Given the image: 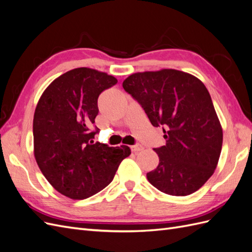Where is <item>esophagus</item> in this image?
<instances>
[{"instance_id": "obj_1", "label": "esophagus", "mask_w": 252, "mask_h": 252, "mask_svg": "<svg viewBox=\"0 0 252 252\" xmlns=\"http://www.w3.org/2000/svg\"><path fill=\"white\" fill-rule=\"evenodd\" d=\"M130 148H131V151H132V152H138V151H142V150L144 149V147L142 146V145H140V144L132 145V146H131Z\"/></svg>"}]
</instances>
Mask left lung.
Returning a JSON list of instances; mask_svg holds the SVG:
<instances>
[{
	"instance_id": "8db88e82",
	"label": "left lung",
	"mask_w": 252,
	"mask_h": 252,
	"mask_svg": "<svg viewBox=\"0 0 252 252\" xmlns=\"http://www.w3.org/2000/svg\"><path fill=\"white\" fill-rule=\"evenodd\" d=\"M123 88L165 133V146L155 148L158 165L147 173L150 184L177 196L199 190L215 172L223 144L222 126L202 81L162 69L132 73Z\"/></svg>"
}]
</instances>
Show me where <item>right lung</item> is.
Listing matches in <instances>:
<instances>
[{"mask_svg":"<svg viewBox=\"0 0 252 252\" xmlns=\"http://www.w3.org/2000/svg\"><path fill=\"white\" fill-rule=\"evenodd\" d=\"M118 80L87 67L60 75L45 89L33 117L34 158L51 186L72 200H84L109 185L131 154L125 145L94 143L90 130L97 97Z\"/></svg>","mask_w":252,"mask_h":252,"instance_id":"right-lung-1","label":"right lung"}]
</instances>
